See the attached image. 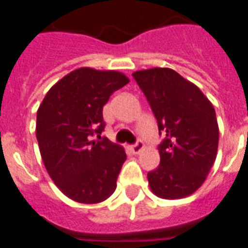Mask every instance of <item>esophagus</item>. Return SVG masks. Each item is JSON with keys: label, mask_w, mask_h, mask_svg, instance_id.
<instances>
[{"label": "esophagus", "mask_w": 248, "mask_h": 248, "mask_svg": "<svg viewBox=\"0 0 248 248\" xmlns=\"http://www.w3.org/2000/svg\"><path fill=\"white\" fill-rule=\"evenodd\" d=\"M131 152L134 153V154H139V153L141 152L142 149H144V142L141 140H138V141L135 142V144L130 145Z\"/></svg>", "instance_id": "1"}]
</instances>
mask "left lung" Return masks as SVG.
Here are the masks:
<instances>
[{"label": "left lung", "instance_id": "left-lung-1", "mask_svg": "<svg viewBox=\"0 0 248 248\" xmlns=\"http://www.w3.org/2000/svg\"><path fill=\"white\" fill-rule=\"evenodd\" d=\"M158 122L160 163L148 173L162 199H181L204 183L217 158L219 128L215 109L195 84L170 68L132 74Z\"/></svg>", "mask_w": 248, "mask_h": 248}]
</instances>
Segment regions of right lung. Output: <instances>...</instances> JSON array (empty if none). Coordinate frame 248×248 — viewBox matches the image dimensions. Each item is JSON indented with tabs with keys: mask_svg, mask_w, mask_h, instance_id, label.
I'll return each mask as SVG.
<instances>
[{
	"mask_svg": "<svg viewBox=\"0 0 248 248\" xmlns=\"http://www.w3.org/2000/svg\"><path fill=\"white\" fill-rule=\"evenodd\" d=\"M128 82L117 71L78 68L53 85L37 112V140L46 170L67 197L96 204L113 194L126 153L100 138L103 106ZM96 136L100 140H93Z\"/></svg>",
	"mask_w": 248,
	"mask_h": 248,
	"instance_id": "obj_1",
	"label": "right lung"
}]
</instances>
